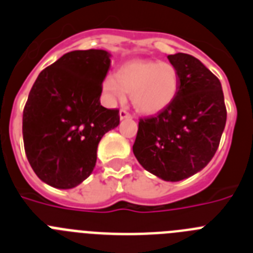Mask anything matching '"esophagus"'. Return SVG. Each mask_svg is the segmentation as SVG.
I'll return each instance as SVG.
<instances>
[{
	"mask_svg": "<svg viewBox=\"0 0 253 253\" xmlns=\"http://www.w3.org/2000/svg\"><path fill=\"white\" fill-rule=\"evenodd\" d=\"M120 119H131V115L126 109H122L120 110Z\"/></svg>",
	"mask_w": 253,
	"mask_h": 253,
	"instance_id": "34e87169",
	"label": "esophagus"
}]
</instances>
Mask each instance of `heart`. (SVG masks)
<instances>
[{"label": "heart", "mask_w": 253, "mask_h": 253, "mask_svg": "<svg viewBox=\"0 0 253 253\" xmlns=\"http://www.w3.org/2000/svg\"><path fill=\"white\" fill-rule=\"evenodd\" d=\"M180 87V73L169 62L137 59L123 64L115 77L107 76L104 91L110 100H123L130 93L139 113L156 114L172 104Z\"/></svg>", "instance_id": "obj_1"}]
</instances>
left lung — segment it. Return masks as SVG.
<instances>
[{
    "label": "left lung",
    "mask_w": 253,
    "mask_h": 253,
    "mask_svg": "<svg viewBox=\"0 0 253 253\" xmlns=\"http://www.w3.org/2000/svg\"><path fill=\"white\" fill-rule=\"evenodd\" d=\"M180 73L171 105L140 118L133 152L147 171L165 181H181L202 171L214 157L227 122L222 84L195 57L169 55Z\"/></svg>",
    "instance_id": "left-lung-1"
}]
</instances>
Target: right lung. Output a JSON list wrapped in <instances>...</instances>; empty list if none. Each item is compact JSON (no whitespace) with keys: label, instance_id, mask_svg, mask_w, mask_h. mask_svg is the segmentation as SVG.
Masks as SVG:
<instances>
[{"label":"right lung","instance_id":"obj_1","mask_svg":"<svg viewBox=\"0 0 253 253\" xmlns=\"http://www.w3.org/2000/svg\"><path fill=\"white\" fill-rule=\"evenodd\" d=\"M110 54L69 51L46 67L22 113V138L31 169L57 189H72L92 173L102 135L118 126V109L100 104Z\"/></svg>","mask_w":253,"mask_h":253}]
</instances>
